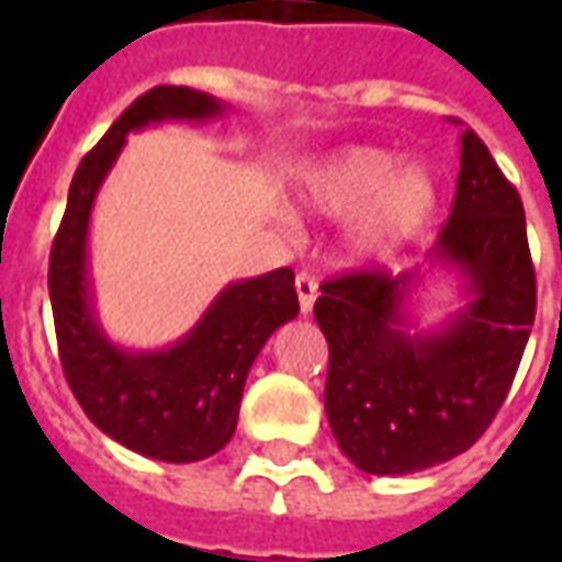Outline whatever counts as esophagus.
<instances>
[{"mask_svg": "<svg viewBox=\"0 0 562 562\" xmlns=\"http://www.w3.org/2000/svg\"><path fill=\"white\" fill-rule=\"evenodd\" d=\"M294 289H297V301H301V313H310L313 304H316V294H318V285L316 280L310 277V273H297L294 277Z\"/></svg>", "mask_w": 562, "mask_h": 562, "instance_id": "obj_1", "label": "esophagus"}]
</instances>
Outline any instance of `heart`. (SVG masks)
<instances>
[{
    "mask_svg": "<svg viewBox=\"0 0 562 562\" xmlns=\"http://www.w3.org/2000/svg\"><path fill=\"white\" fill-rule=\"evenodd\" d=\"M401 165V156L379 147H346L306 168L297 201L318 216H352L342 240L349 261H379L434 222L439 180L418 161Z\"/></svg>",
    "mask_w": 562,
    "mask_h": 562,
    "instance_id": "obj_1",
    "label": "heart"
}]
</instances>
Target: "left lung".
<instances>
[{
  "instance_id": "left-lung-1",
  "label": "left lung",
  "mask_w": 562,
  "mask_h": 562,
  "mask_svg": "<svg viewBox=\"0 0 562 562\" xmlns=\"http://www.w3.org/2000/svg\"><path fill=\"white\" fill-rule=\"evenodd\" d=\"M454 269L468 304L413 331L408 297L426 270H355L322 282L313 306L328 340L325 413L342 454L370 475H409L458 458L506 401L536 318L527 220L482 138L460 135L451 216L430 265Z\"/></svg>"
}]
</instances>
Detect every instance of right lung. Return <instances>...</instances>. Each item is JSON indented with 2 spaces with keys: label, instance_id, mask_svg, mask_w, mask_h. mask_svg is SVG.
I'll list each match as a JSON object with an SVG mask.
<instances>
[{
  "label": "right lung",
  "instance_id": "right-lung-1",
  "mask_svg": "<svg viewBox=\"0 0 562 562\" xmlns=\"http://www.w3.org/2000/svg\"><path fill=\"white\" fill-rule=\"evenodd\" d=\"M225 111L189 87H153L138 95L80 159L66 216L50 249L47 289L68 389L102 434L147 458L192 463L216 454L237 427L249 367L270 334L297 316L292 268L225 285L183 340L135 352L108 340L90 282V216L128 132L153 123H201Z\"/></svg>",
  "mask_w": 562,
  "mask_h": 562
}]
</instances>
